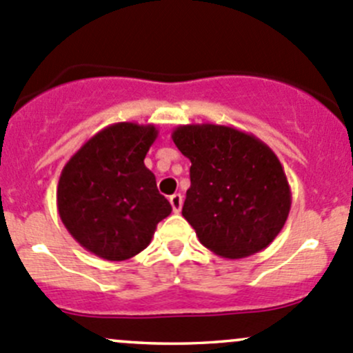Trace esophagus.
<instances>
[{"mask_svg":"<svg viewBox=\"0 0 353 353\" xmlns=\"http://www.w3.org/2000/svg\"><path fill=\"white\" fill-rule=\"evenodd\" d=\"M170 204H172L173 212H180L181 211V205H183V195L181 194H173L170 197Z\"/></svg>","mask_w":353,"mask_h":353,"instance_id":"obj_1","label":"esophagus"}]
</instances>
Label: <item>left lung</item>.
<instances>
[{
  "instance_id": "8db88e82",
  "label": "left lung",
  "mask_w": 353,
  "mask_h": 353,
  "mask_svg": "<svg viewBox=\"0 0 353 353\" xmlns=\"http://www.w3.org/2000/svg\"><path fill=\"white\" fill-rule=\"evenodd\" d=\"M172 139L192 163L181 214L199 242L226 259L266 249L292 205L287 175L270 145L214 123L180 125Z\"/></svg>"
}]
</instances>
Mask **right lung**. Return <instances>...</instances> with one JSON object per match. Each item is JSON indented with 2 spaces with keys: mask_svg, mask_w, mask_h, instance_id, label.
<instances>
[{
  "mask_svg": "<svg viewBox=\"0 0 353 353\" xmlns=\"http://www.w3.org/2000/svg\"><path fill=\"white\" fill-rule=\"evenodd\" d=\"M158 137L154 125L113 123L90 137L63 168L57 188L59 218L85 250L127 261L151 243L172 205L144 159Z\"/></svg>",
  "mask_w": 353,
  "mask_h": 353,
  "instance_id": "right-lung-1",
  "label": "right lung"
}]
</instances>
